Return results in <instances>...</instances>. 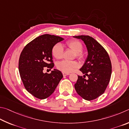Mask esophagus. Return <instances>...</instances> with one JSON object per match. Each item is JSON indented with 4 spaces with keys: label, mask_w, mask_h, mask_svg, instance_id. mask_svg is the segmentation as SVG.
Listing matches in <instances>:
<instances>
[{
    "label": "esophagus",
    "mask_w": 129,
    "mask_h": 129,
    "mask_svg": "<svg viewBox=\"0 0 129 129\" xmlns=\"http://www.w3.org/2000/svg\"><path fill=\"white\" fill-rule=\"evenodd\" d=\"M69 73H63V76H67L69 75Z\"/></svg>",
    "instance_id": "1"
}]
</instances>
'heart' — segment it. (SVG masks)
Instances as JSON below:
<instances>
[{"instance_id": "1", "label": "heart", "mask_w": 129, "mask_h": 129, "mask_svg": "<svg viewBox=\"0 0 129 129\" xmlns=\"http://www.w3.org/2000/svg\"><path fill=\"white\" fill-rule=\"evenodd\" d=\"M65 46L67 48L71 49L75 52L74 56L79 60H82L85 57L82 43L77 40H69L65 43ZM51 53L53 56L57 59H60L63 58L64 49L62 45L59 44L54 45L52 47ZM57 69L63 73H69L75 70L79 67V64L75 60H64L58 62L56 64Z\"/></svg>"}]
</instances>
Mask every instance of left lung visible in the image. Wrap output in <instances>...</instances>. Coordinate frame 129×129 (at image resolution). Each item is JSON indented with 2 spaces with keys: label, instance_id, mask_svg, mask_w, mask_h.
<instances>
[{
  "label": "left lung",
  "instance_id": "left-lung-1",
  "mask_svg": "<svg viewBox=\"0 0 129 129\" xmlns=\"http://www.w3.org/2000/svg\"><path fill=\"white\" fill-rule=\"evenodd\" d=\"M84 42L88 55L83 67L80 69L85 74L78 75L74 85L79 95L88 101L94 100L104 93L111 77L112 63L109 54L93 38L89 36H78ZM88 79H85V76Z\"/></svg>",
  "mask_w": 129,
  "mask_h": 129
}]
</instances>
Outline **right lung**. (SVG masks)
Instances as JSON below:
<instances>
[{
    "instance_id": "right-lung-1",
    "label": "right lung",
    "mask_w": 129,
    "mask_h": 129,
    "mask_svg": "<svg viewBox=\"0 0 129 129\" xmlns=\"http://www.w3.org/2000/svg\"><path fill=\"white\" fill-rule=\"evenodd\" d=\"M62 40L63 38L54 35L40 36L29 42L20 54V78L25 88L36 98L49 97L63 78L62 73L56 69L50 74L43 73L45 68L50 70L54 67L52 47Z\"/></svg>"
}]
</instances>
